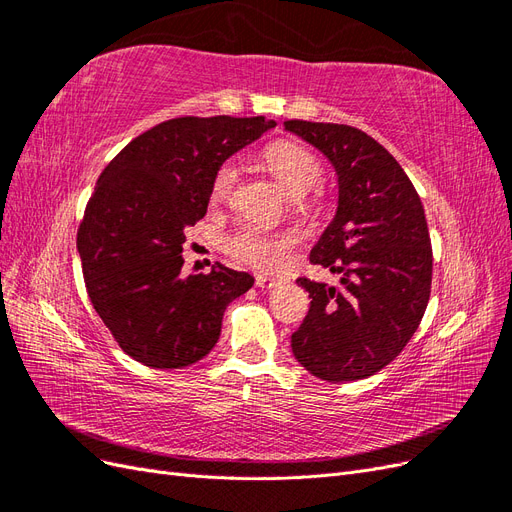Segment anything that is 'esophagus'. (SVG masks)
Returning <instances> with one entry per match:
<instances>
[{"mask_svg":"<svg viewBox=\"0 0 512 512\" xmlns=\"http://www.w3.org/2000/svg\"><path fill=\"white\" fill-rule=\"evenodd\" d=\"M256 286L262 288V290H271V288L277 286V280H271V277H267V275H258L256 277Z\"/></svg>","mask_w":512,"mask_h":512,"instance_id":"obj_1","label":"esophagus"}]
</instances>
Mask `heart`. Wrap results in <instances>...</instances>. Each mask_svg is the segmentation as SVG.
<instances>
[{"mask_svg":"<svg viewBox=\"0 0 512 512\" xmlns=\"http://www.w3.org/2000/svg\"><path fill=\"white\" fill-rule=\"evenodd\" d=\"M269 173L290 196H303L322 175V164L314 151L297 141H273L262 151ZM237 183V166L224 162L211 181V200L226 203ZM297 237L292 232H269L258 226H243L222 243L224 252L256 271H280L292 256Z\"/></svg>","mask_w":512,"mask_h":512,"instance_id":"obj_1","label":"heart"}]
</instances>
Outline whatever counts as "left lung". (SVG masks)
<instances>
[{
	"mask_svg": "<svg viewBox=\"0 0 512 512\" xmlns=\"http://www.w3.org/2000/svg\"><path fill=\"white\" fill-rule=\"evenodd\" d=\"M284 128L320 149L339 183L337 213L309 262L342 280L299 277L312 303L292 333V352L320 380H363L406 348L427 309L433 256L425 209L404 168L363 130L303 119Z\"/></svg>",
	"mask_w": 512,
	"mask_h": 512,
	"instance_id": "1",
	"label": "left lung"
}]
</instances>
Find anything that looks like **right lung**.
<instances>
[{"label":"right lung","instance_id":"1","mask_svg":"<svg viewBox=\"0 0 512 512\" xmlns=\"http://www.w3.org/2000/svg\"><path fill=\"white\" fill-rule=\"evenodd\" d=\"M275 126L265 117H177L108 162L76 232L87 294L134 361L179 369L218 344L230 301L254 277L215 262L181 277L185 228L205 218L211 181L232 153Z\"/></svg>","mask_w":512,"mask_h":512}]
</instances>
